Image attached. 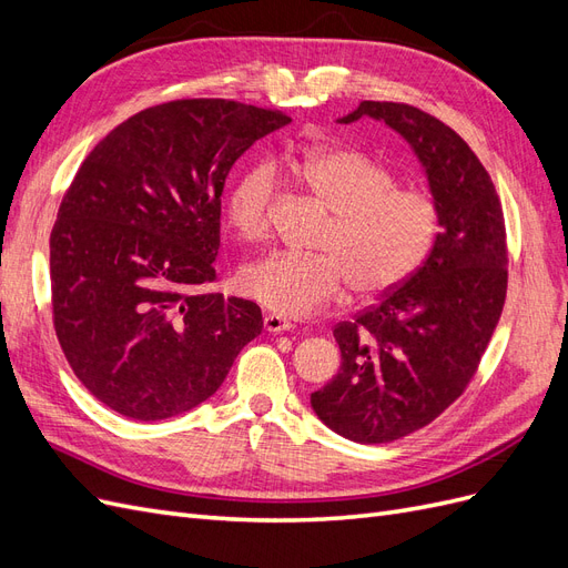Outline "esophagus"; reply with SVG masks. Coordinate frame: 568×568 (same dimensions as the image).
I'll use <instances>...</instances> for the list:
<instances>
[{
    "instance_id": "esophagus-1",
    "label": "esophagus",
    "mask_w": 568,
    "mask_h": 568,
    "mask_svg": "<svg viewBox=\"0 0 568 568\" xmlns=\"http://www.w3.org/2000/svg\"><path fill=\"white\" fill-rule=\"evenodd\" d=\"M263 324H265V332H270V334H282V332L294 329V324H291V320H286L282 315H265Z\"/></svg>"
}]
</instances>
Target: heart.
Here are the masks:
<instances>
[{
  "mask_svg": "<svg viewBox=\"0 0 568 568\" xmlns=\"http://www.w3.org/2000/svg\"><path fill=\"white\" fill-rule=\"evenodd\" d=\"M296 175L332 213L313 255L270 253L239 272L242 294L282 317H305L336 303L382 298L409 282L440 232L438 199L424 186H400L393 170L351 146L303 153ZM280 175L270 161L248 165L230 186L225 215L244 242L270 234Z\"/></svg>",
  "mask_w": 568,
  "mask_h": 568,
  "instance_id": "heart-1",
  "label": "heart"
}]
</instances>
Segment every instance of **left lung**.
I'll use <instances>...</instances> for the list:
<instances>
[{
  "label": "left lung",
  "instance_id": "obj_1",
  "mask_svg": "<svg viewBox=\"0 0 568 568\" xmlns=\"http://www.w3.org/2000/svg\"><path fill=\"white\" fill-rule=\"evenodd\" d=\"M365 115L405 136L440 205L426 263L334 326L341 369L311 395L332 432L372 445L432 424L474 379L507 296V232L488 170L453 128L395 101H363L341 123Z\"/></svg>",
  "mask_w": 568,
  "mask_h": 568
}]
</instances>
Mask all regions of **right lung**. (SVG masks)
<instances>
[{"instance_id":"add662e5","label":"right lung","mask_w":568,"mask_h":568,"mask_svg":"<svg viewBox=\"0 0 568 568\" xmlns=\"http://www.w3.org/2000/svg\"><path fill=\"white\" fill-rule=\"evenodd\" d=\"M291 118L230 99H175L128 118L82 161L49 236L54 329L97 400L161 422L209 400L263 332L215 282L232 165Z\"/></svg>"}]
</instances>
